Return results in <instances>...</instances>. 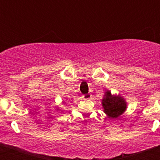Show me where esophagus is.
Segmentation results:
<instances>
[{"mask_svg": "<svg viewBox=\"0 0 160 160\" xmlns=\"http://www.w3.org/2000/svg\"><path fill=\"white\" fill-rule=\"evenodd\" d=\"M82 98L84 100H89L91 98V94H84V95H82Z\"/></svg>", "mask_w": 160, "mask_h": 160, "instance_id": "esophagus-1", "label": "esophagus"}]
</instances>
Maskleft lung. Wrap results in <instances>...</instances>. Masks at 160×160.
<instances>
[{
    "instance_id": "left-lung-1",
    "label": "left lung",
    "mask_w": 160,
    "mask_h": 160,
    "mask_svg": "<svg viewBox=\"0 0 160 160\" xmlns=\"http://www.w3.org/2000/svg\"><path fill=\"white\" fill-rule=\"evenodd\" d=\"M101 102L107 116L114 119L122 115L128 108V102L122 95L112 94L109 90H105Z\"/></svg>"
}]
</instances>
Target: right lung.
<instances>
[{
  "label": "right lung",
  "mask_w": 160,
  "mask_h": 160,
  "mask_svg": "<svg viewBox=\"0 0 160 160\" xmlns=\"http://www.w3.org/2000/svg\"><path fill=\"white\" fill-rule=\"evenodd\" d=\"M55 111H61V110H60V108H59V107H55Z\"/></svg>",
  "instance_id": "add662e5"
}]
</instances>
